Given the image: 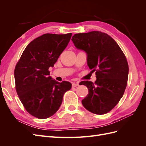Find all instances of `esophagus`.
<instances>
[{"label": "esophagus", "instance_id": "esophagus-1", "mask_svg": "<svg viewBox=\"0 0 146 146\" xmlns=\"http://www.w3.org/2000/svg\"><path fill=\"white\" fill-rule=\"evenodd\" d=\"M79 85H78V83H75V82H73L72 83V86L73 87V88H74V87H77V86H78Z\"/></svg>", "mask_w": 146, "mask_h": 146}]
</instances>
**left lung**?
Instances as JSON below:
<instances>
[{
	"mask_svg": "<svg viewBox=\"0 0 146 146\" xmlns=\"http://www.w3.org/2000/svg\"><path fill=\"white\" fill-rule=\"evenodd\" d=\"M72 41L77 48L85 51L88 66L96 71L97 78L94 83H80L85 85L89 92L82 100V105L94 114L107 113L124 93L129 75L126 57L110 35L99 31L75 34Z\"/></svg>",
	"mask_w": 146,
	"mask_h": 146,
	"instance_id": "left-lung-1",
	"label": "left lung"
}]
</instances>
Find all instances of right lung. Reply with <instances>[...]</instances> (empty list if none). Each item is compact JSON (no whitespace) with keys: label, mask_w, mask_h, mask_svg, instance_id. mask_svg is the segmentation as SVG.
<instances>
[{"label":"right lung","mask_w":146,"mask_h":146,"mask_svg":"<svg viewBox=\"0 0 146 146\" xmlns=\"http://www.w3.org/2000/svg\"><path fill=\"white\" fill-rule=\"evenodd\" d=\"M72 33L44 34L26 47L15 69L16 90L25 109L38 119L58 111L72 84L53 79L48 70L67 47Z\"/></svg>","instance_id":"1"}]
</instances>
